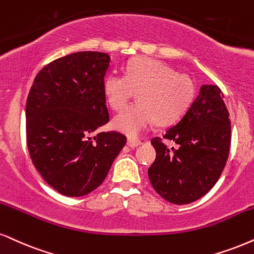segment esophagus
Returning a JSON list of instances; mask_svg holds the SVG:
<instances>
[{"instance_id": "34e87169", "label": "esophagus", "mask_w": 254, "mask_h": 254, "mask_svg": "<svg viewBox=\"0 0 254 254\" xmlns=\"http://www.w3.org/2000/svg\"><path fill=\"white\" fill-rule=\"evenodd\" d=\"M127 145L130 147V148H135V147L141 145V141L137 139H132V137H128L127 139Z\"/></svg>"}]
</instances>
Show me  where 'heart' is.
Wrapping results in <instances>:
<instances>
[{"instance_id":"1","label":"heart","mask_w":254,"mask_h":254,"mask_svg":"<svg viewBox=\"0 0 254 254\" xmlns=\"http://www.w3.org/2000/svg\"><path fill=\"white\" fill-rule=\"evenodd\" d=\"M102 92L109 107L121 111L134 93L139 103L129 106L113 119L118 132L135 137L156 120L170 126L184 117L193 101L195 87L190 76L155 59L140 56L127 65L126 75L111 73Z\"/></svg>"}]
</instances>
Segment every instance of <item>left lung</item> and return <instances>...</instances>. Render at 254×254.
<instances>
[{
  "label": "left lung",
  "mask_w": 254,
  "mask_h": 254,
  "mask_svg": "<svg viewBox=\"0 0 254 254\" xmlns=\"http://www.w3.org/2000/svg\"><path fill=\"white\" fill-rule=\"evenodd\" d=\"M231 122L218 86L202 84L199 95L164 139L177 143L170 149L160 137L152 139L156 158L148 178L158 194L175 205L190 203L214 186L226 165Z\"/></svg>",
  "instance_id": "left-lung-1"
}]
</instances>
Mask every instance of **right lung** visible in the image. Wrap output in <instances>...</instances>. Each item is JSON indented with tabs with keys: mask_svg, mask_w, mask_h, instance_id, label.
<instances>
[{
	"mask_svg": "<svg viewBox=\"0 0 254 254\" xmlns=\"http://www.w3.org/2000/svg\"><path fill=\"white\" fill-rule=\"evenodd\" d=\"M111 56L77 52L53 61L34 80L26 105L28 149L53 189L82 196L98 189L126 143L117 132L92 134L109 121L102 83Z\"/></svg>",
	"mask_w": 254,
	"mask_h": 254,
	"instance_id": "add662e5",
	"label": "right lung"
}]
</instances>
